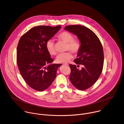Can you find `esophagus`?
Returning <instances> with one entry per match:
<instances>
[{
	"label": "esophagus",
	"mask_w": 124,
	"mask_h": 124,
	"mask_svg": "<svg viewBox=\"0 0 124 124\" xmlns=\"http://www.w3.org/2000/svg\"><path fill=\"white\" fill-rule=\"evenodd\" d=\"M64 65H65V66H68V63H64L63 64Z\"/></svg>",
	"instance_id": "34e87169"
}]
</instances>
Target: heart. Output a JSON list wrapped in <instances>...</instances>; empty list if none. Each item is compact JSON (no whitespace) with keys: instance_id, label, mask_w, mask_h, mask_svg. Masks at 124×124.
<instances>
[{"instance_id":"obj_1","label":"heart","mask_w":124,"mask_h":124,"mask_svg":"<svg viewBox=\"0 0 124 124\" xmlns=\"http://www.w3.org/2000/svg\"><path fill=\"white\" fill-rule=\"evenodd\" d=\"M57 38L62 41L67 43L66 50H70L72 53L76 54L80 50L81 43L78 39H73V35L67 31H63L60 33ZM46 47L48 53L52 55L56 54L54 49V42L51 40H47L46 43ZM73 57L72 54L70 51H68L65 53L60 54L56 57V61L57 63L67 62L71 60Z\"/></svg>"}]
</instances>
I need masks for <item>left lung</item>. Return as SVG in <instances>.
<instances>
[{"label": "left lung", "instance_id": "8db88e82", "mask_svg": "<svg viewBox=\"0 0 124 124\" xmlns=\"http://www.w3.org/2000/svg\"><path fill=\"white\" fill-rule=\"evenodd\" d=\"M65 29L77 36L81 43L77 57L74 60L78 66L69 65L70 80L76 88L87 89L96 83L102 72L104 63L102 44L97 36L85 26L67 25ZM79 64L83 65L81 70L77 68Z\"/></svg>", "mask_w": 124, "mask_h": 124}]
</instances>
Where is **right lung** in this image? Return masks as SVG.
<instances>
[{"mask_svg": "<svg viewBox=\"0 0 124 124\" xmlns=\"http://www.w3.org/2000/svg\"><path fill=\"white\" fill-rule=\"evenodd\" d=\"M61 27V25L35 26L23 34L19 41L17 65L26 83L35 90L42 91L47 89L55 79L57 69L61 66V64H52L53 59L46 47L47 40Z\"/></svg>", "mask_w": 124, "mask_h": 124, "instance_id": "add662e5", "label": "right lung"}]
</instances>
